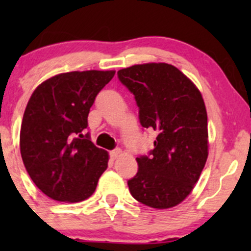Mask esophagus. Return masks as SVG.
<instances>
[{
	"label": "esophagus",
	"instance_id": "34e87169",
	"mask_svg": "<svg viewBox=\"0 0 251 251\" xmlns=\"http://www.w3.org/2000/svg\"><path fill=\"white\" fill-rule=\"evenodd\" d=\"M120 154H121V149L116 148V149H114V151H110V158L111 159H116L119 155H120Z\"/></svg>",
	"mask_w": 251,
	"mask_h": 251
}]
</instances>
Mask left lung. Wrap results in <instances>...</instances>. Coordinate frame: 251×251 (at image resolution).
Wrapping results in <instances>:
<instances>
[{
  "instance_id": "obj_1",
  "label": "left lung",
  "mask_w": 251,
  "mask_h": 251,
  "mask_svg": "<svg viewBox=\"0 0 251 251\" xmlns=\"http://www.w3.org/2000/svg\"><path fill=\"white\" fill-rule=\"evenodd\" d=\"M135 96L140 123L158 135L149 155L136 158L128 189L140 203L169 209L183 201L207 159V115L201 93L183 73L166 63L132 65L118 72Z\"/></svg>"
}]
</instances>
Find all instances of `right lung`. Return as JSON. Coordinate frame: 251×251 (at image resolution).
<instances>
[{"label": "right lung", "instance_id": "add662e5", "mask_svg": "<svg viewBox=\"0 0 251 251\" xmlns=\"http://www.w3.org/2000/svg\"><path fill=\"white\" fill-rule=\"evenodd\" d=\"M114 74L63 73L44 81L30 97L20 127V154L32 182L50 199L85 201L107 170L108 153L83 132L96 96Z\"/></svg>", "mask_w": 251, "mask_h": 251}]
</instances>
